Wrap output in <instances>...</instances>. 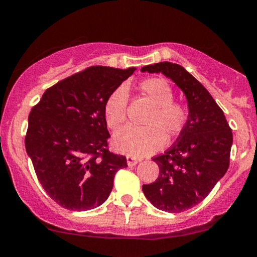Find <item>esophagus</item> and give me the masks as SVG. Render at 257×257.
Listing matches in <instances>:
<instances>
[{
	"instance_id": "34e87169",
	"label": "esophagus",
	"mask_w": 257,
	"mask_h": 257,
	"mask_svg": "<svg viewBox=\"0 0 257 257\" xmlns=\"http://www.w3.org/2000/svg\"><path fill=\"white\" fill-rule=\"evenodd\" d=\"M139 162H140L139 159H135L133 156H126V163H128V166H135Z\"/></svg>"
}]
</instances>
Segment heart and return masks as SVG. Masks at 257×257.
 Wrapping results in <instances>:
<instances>
[{
  "label": "heart",
  "mask_w": 257,
  "mask_h": 257,
  "mask_svg": "<svg viewBox=\"0 0 257 257\" xmlns=\"http://www.w3.org/2000/svg\"><path fill=\"white\" fill-rule=\"evenodd\" d=\"M142 94L154 109L144 119L146 126H125L112 140L113 148L131 156H145L160 150L167 139H173L184 131L189 119L188 107L173 100V90L166 79L152 77L140 81ZM128 90L125 85L114 89L103 105V117L111 129H118L126 119Z\"/></svg>",
  "instance_id": "heart-1"
}]
</instances>
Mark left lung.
Here are the masks:
<instances>
[{"mask_svg": "<svg viewBox=\"0 0 257 257\" xmlns=\"http://www.w3.org/2000/svg\"><path fill=\"white\" fill-rule=\"evenodd\" d=\"M142 72L162 73L187 97V126L171 149L152 159L160 167L159 178L143 185L155 207L183 212L201 202L227 172L232 129L210 92L182 66L160 62L143 67Z\"/></svg>", "mask_w": 257, "mask_h": 257, "instance_id": "left-lung-1", "label": "left lung"}]
</instances>
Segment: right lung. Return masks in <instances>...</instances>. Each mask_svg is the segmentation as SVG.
<instances>
[{
	"label": "right lung",
	"instance_id": "add662e5",
	"mask_svg": "<svg viewBox=\"0 0 257 257\" xmlns=\"http://www.w3.org/2000/svg\"><path fill=\"white\" fill-rule=\"evenodd\" d=\"M137 68L90 67L58 81L29 114L25 149L42 188L67 210L102 205L126 159L107 150L108 95Z\"/></svg>",
	"mask_w": 257,
	"mask_h": 257
}]
</instances>
